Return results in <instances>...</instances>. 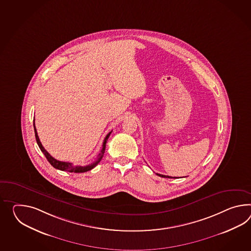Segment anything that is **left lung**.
<instances>
[{
	"instance_id": "left-lung-1",
	"label": "left lung",
	"mask_w": 251,
	"mask_h": 251,
	"mask_svg": "<svg viewBox=\"0 0 251 251\" xmlns=\"http://www.w3.org/2000/svg\"><path fill=\"white\" fill-rule=\"evenodd\" d=\"M158 176H159V177H170V176H166V175H161V174H159V173H156Z\"/></svg>"
}]
</instances>
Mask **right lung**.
Segmentation results:
<instances>
[{
  "label": "right lung",
  "instance_id": "add662e5",
  "mask_svg": "<svg viewBox=\"0 0 251 251\" xmlns=\"http://www.w3.org/2000/svg\"><path fill=\"white\" fill-rule=\"evenodd\" d=\"M33 127H34V132H35L37 144H38L39 148L41 149L42 152L44 154V156L46 157V159H48V161L50 163V165L52 166L53 168L57 169V170H60V171H68V172H75V173H82V172L91 171L94 167H96V166L98 165L99 163H100V161L101 160L102 157H103L104 152H105V148H106V142L108 141L110 133H111V131H110V132H109V133L107 134V136L105 137L103 143H102V149H101L100 152L99 153L97 159H95L94 161H92V163H90L89 165L74 166V164L71 163V162L60 161V160H57V159H54L53 157H51L49 153H48V151L43 148L42 143H41V141H40V139H39V137H38V133H37L36 128H35L34 121H33Z\"/></svg>",
  "mask_w": 251,
  "mask_h": 251
}]
</instances>
